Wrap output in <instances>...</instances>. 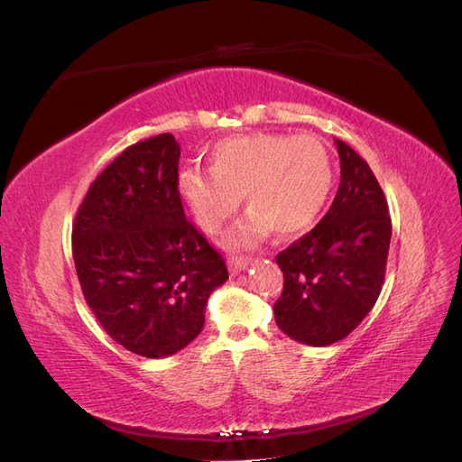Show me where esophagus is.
Wrapping results in <instances>:
<instances>
[{
	"instance_id": "1",
	"label": "esophagus",
	"mask_w": 462,
	"mask_h": 462,
	"mask_svg": "<svg viewBox=\"0 0 462 462\" xmlns=\"http://www.w3.org/2000/svg\"><path fill=\"white\" fill-rule=\"evenodd\" d=\"M246 265H248V258H245V256H231V258H229V272H231L233 275L243 272V270L246 268Z\"/></svg>"
}]
</instances>
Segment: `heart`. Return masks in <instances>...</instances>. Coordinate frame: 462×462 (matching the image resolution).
Returning a JSON list of instances; mask_svg holds the SVG:
<instances>
[{
    "label": "heart",
    "mask_w": 462,
    "mask_h": 462,
    "mask_svg": "<svg viewBox=\"0 0 462 462\" xmlns=\"http://www.w3.org/2000/svg\"><path fill=\"white\" fill-rule=\"evenodd\" d=\"M333 189V162L314 136L253 133L219 141L209 152V170L189 167L177 179L180 199L199 226L216 233L241 208L253 209L227 236L229 248L295 236L309 229Z\"/></svg>",
    "instance_id": "b5f03b06"
}]
</instances>
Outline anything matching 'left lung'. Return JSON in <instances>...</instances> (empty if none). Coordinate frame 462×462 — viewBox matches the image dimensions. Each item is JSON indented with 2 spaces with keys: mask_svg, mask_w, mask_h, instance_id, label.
Listing matches in <instances>:
<instances>
[{
  "mask_svg": "<svg viewBox=\"0 0 462 462\" xmlns=\"http://www.w3.org/2000/svg\"><path fill=\"white\" fill-rule=\"evenodd\" d=\"M341 183L328 214L275 262L283 292L273 304L277 328L310 346L345 339L380 297L391 243L383 190L370 165L335 141Z\"/></svg>",
  "mask_w": 462,
  "mask_h": 462,
  "instance_id": "left-lung-1",
  "label": "left lung"
}]
</instances>
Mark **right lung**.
I'll return each mask as SVG.
<instances>
[{"label": "right lung", "mask_w": 462, "mask_h": 462, "mask_svg": "<svg viewBox=\"0 0 462 462\" xmlns=\"http://www.w3.org/2000/svg\"><path fill=\"white\" fill-rule=\"evenodd\" d=\"M180 148L163 133L96 177L73 223V260L90 310L111 339L146 358L185 348L204 328L226 262L185 217Z\"/></svg>", "instance_id": "right-lung-1"}]
</instances>
